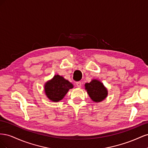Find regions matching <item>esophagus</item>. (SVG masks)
<instances>
[{
	"label": "esophagus",
	"mask_w": 148,
	"mask_h": 148,
	"mask_svg": "<svg viewBox=\"0 0 148 148\" xmlns=\"http://www.w3.org/2000/svg\"><path fill=\"white\" fill-rule=\"evenodd\" d=\"M76 85H77V86L78 88H81V86H82V82H76Z\"/></svg>",
	"instance_id": "34e87169"
}]
</instances>
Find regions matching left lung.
<instances>
[{
    "label": "left lung",
    "mask_w": 148,
    "mask_h": 148,
    "mask_svg": "<svg viewBox=\"0 0 148 148\" xmlns=\"http://www.w3.org/2000/svg\"><path fill=\"white\" fill-rule=\"evenodd\" d=\"M84 88L93 102H102L108 95V91L106 87L97 79H93L91 82L85 83Z\"/></svg>",
    "instance_id": "obj_1"
}]
</instances>
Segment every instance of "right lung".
<instances>
[{"mask_svg": "<svg viewBox=\"0 0 148 148\" xmlns=\"http://www.w3.org/2000/svg\"><path fill=\"white\" fill-rule=\"evenodd\" d=\"M73 85L62 76L56 75L44 84V92L48 99L57 102L62 100Z\"/></svg>", "mask_w": 148, "mask_h": 148, "instance_id": "add662e5", "label": "right lung"}]
</instances>
